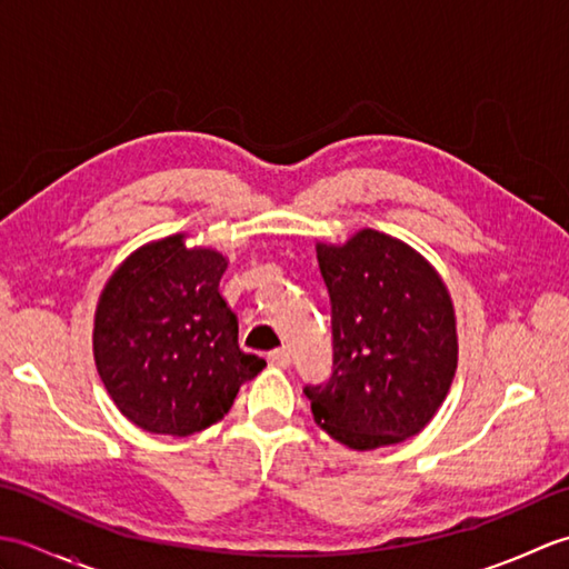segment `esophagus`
<instances>
[{"label":"esophagus","instance_id":"1","mask_svg":"<svg viewBox=\"0 0 569 569\" xmlns=\"http://www.w3.org/2000/svg\"><path fill=\"white\" fill-rule=\"evenodd\" d=\"M269 365L276 367V369H286L288 365H291V352L288 349H273V352H269Z\"/></svg>","mask_w":569,"mask_h":569}]
</instances>
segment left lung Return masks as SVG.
<instances>
[{
    "instance_id": "obj_1",
    "label": "left lung",
    "mask_w": 569,
    "mask_h": 569,
    "mask_svg": "<svg viewBox=\"0 0 569 569\" xmlns=\"http://www.w3.org/2000/svg\"><path fill=\"white\" fill-rule=\"evenodd\" d=\"M316 249L332 306V373L303 389L312 416L352 450L403 442L455 379L452 298L416 249L377 229Z\"/></svg>"
}]
</instances>
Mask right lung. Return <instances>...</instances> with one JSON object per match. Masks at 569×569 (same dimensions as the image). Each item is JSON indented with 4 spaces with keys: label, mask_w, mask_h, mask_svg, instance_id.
I'll return each instance as SVG.
<instances>
[{
    "label": "right lung",
    "mask_w": 569,
    "mask_h": 569,
    "mask_svg": "<svg viewBox=\"0 0 569 569\" xmlns=\"http://www.w3.org/2000/svg\"><path fill=\"white\" fill-rule=\"evenodd\" d=\"M186 234L143 244L107 281L94 312V365L114 406L156 435L220 420L266 361L239 349L237 316L220 296L227 259L188 249Z\"/></svg>",
    "instance_id": "obj_1"
}]
</instances>
